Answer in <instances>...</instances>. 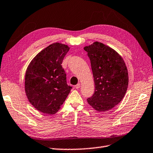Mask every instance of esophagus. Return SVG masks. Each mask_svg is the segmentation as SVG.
<instances>
[{
    "label": "esophagus",
    "instance_id": "1",
    "mask_svg": "<svg viewBox=\"0 0 153 153\" xmlns=\"http://www.w3.org/2000/svg\"><path fill=\"white\" fill-rule=\"evenodd\" d=\"M75 88L76 89H79V88H80V83H79V84H77L76 85H75Z\"/></svg>",
    "mask_w": 153,
    "mask_h": 153
}]
</instances>
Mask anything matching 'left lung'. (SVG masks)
Instances as JSON below:
<instances>
[{"label":"left lung","mask_w":153,"mask_h":153,"mask_svg":"<svg viewBox=\"0 0 153 153\" xmlns=\"http://www.w3.org/2000/svg\"><path fill=\"white\" fill-rule=\"evenodd\" d=\"M84 49L90 59L95 88L88 102L98 111L110 110L121 101L127 90L125 63L116 51L100 42H95Z\"/></svg>","instance_id":"8db88e82"}]
</instances>
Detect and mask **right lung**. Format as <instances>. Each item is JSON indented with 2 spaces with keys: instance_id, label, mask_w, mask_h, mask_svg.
<instances>
[{
  "instance_id": "obj_1",
  "label": "right lung",
  "mask_w": 153,
  "mask_h": 153,
  "mask_svg": "<svg viewBox=\"0 0 153 153\" xmlns=\"http://www.w3.org/2000/svg\"><path fill=\"white\" fill-rule=\"evenodd\" d=\"M69 48L60 43L50 45L32 59L26 71L25 89L28 101L43 114L56 113L72 88L67 84L62 67Z\"/></svg>"
}]
</instances>
